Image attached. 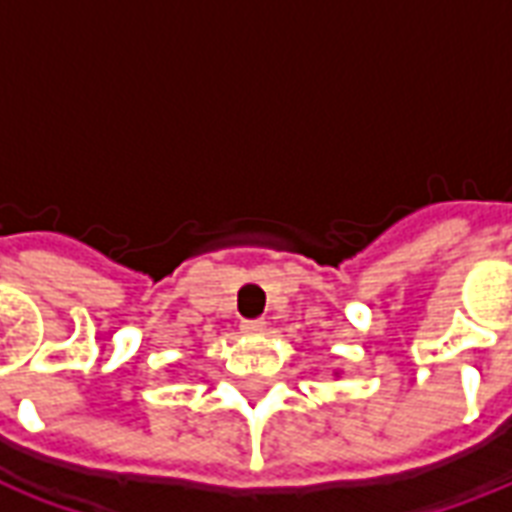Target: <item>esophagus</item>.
I'll list each match as a JSON object with an SVG mask.
<instances>
[{
	"instance_id": "34e87169",
	"label": "esophagus",
	"mask_w": 512,
	"mask_h": 512,
	"mask_svg": "<svg viewBox=\"0 0 512 512\" xmlns=\"http://www.w3.org/2000/svg\"><path fill=\"white\" fill-rule=\"evenodd\" d=\"M241 332L246 334L266 332V321H263V318H255V321H241Z\"/></svg>"
}]
</instances>
